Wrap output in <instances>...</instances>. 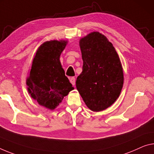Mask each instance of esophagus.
Wrapping results in <instances>:
<instances>
[{
  "instance_id": "esophagus-1",
  "label": "esophagus",
  "mask_w": 154,
  "mask_h": 154,
  "mask_svg": "<svg viewBox=\"0 0 154 154\" xmlns=\"http://www.w3.org/2000/svg\"><path fill=\"white\" fill-rule=\"evenodd\" d=\"M70 82H71V83H72L73 85H75V78L74 77H72L70 79Z\"/></svg>"
}]
</instances>
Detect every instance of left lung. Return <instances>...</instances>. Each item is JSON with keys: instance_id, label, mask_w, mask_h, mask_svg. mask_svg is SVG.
I'll use <instances>...</instances> for the list:
<instances>
[{"instance_id": "left-lung-1", "label": "left lung", "mask_w": 154, "mask_h": 154, "mask_svg": "<svg viewBox=\"0 0 154 154\" xmlns=\"http://www.w3.org/2000/svg\"><path fill=\"white\" fill-rule=\"evenodd\" d=\"M82 72L76 79L77 90L93 112L109 107L119 97L124 82L123 69L112 42L98 32L79 41Z\"/></svg>"}]
</instances>
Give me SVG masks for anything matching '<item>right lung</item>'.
Here are the masks:
<instances>
[{
    "label": "right lung",
    "instance_id": "right-lung-1",
    "mask_svg": "<svg viewBox=\"0 0 154 154\" xmlns=\"http://www.w3.org/2000/svg\"><path fill=\"white\" fill-rule=\"evenodd\" d=\"M67 43L65 40H51L40 45L26 79L31 97L50 110L57 107L64 97L74 89L60 61V54Z\"/></svg>",
    "mask_w": 154,
    "mask_h": 154
}]
</instances>
